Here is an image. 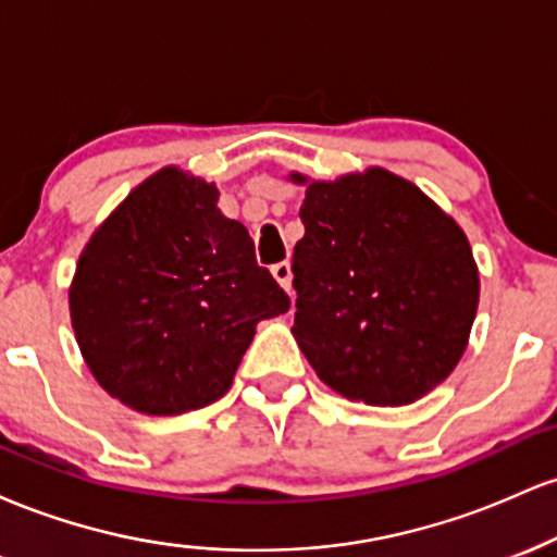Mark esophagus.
Listing matches in <instances>:
<instances>
[{"label":"esophagus","mask_w":557,"mask_h":557,"mask_svg":"<svg viewBox=\"0 0 557 557\" xmlns=\"http://www.w3.org/2000/svg\"><path fill=\"white\" fill-rule=\"evenodd\" d=\"M272 274H274V280H277V283L285 287V290H290V285H293L290 261L283 259V261H277V264H272Z\"/></svg>","instance_id":"1"}]
</instances>
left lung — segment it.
Returning <instances> with one entry per match:
<instances>
[{
  "label": "left lung",
  "instance_id": "obj_1",
  "mask_svg": "<svg viewBox=\"0 0 557 557\" xmlns=\"http://www.w3.org/2000/svg\"><path fill=\"white\" fill-rule=\"evenodd\" d=\"M300 222L293 332L319 380L367 406H406L440 385L479 304L463 230L380 168L311 183Z\"/></svg>",
  "mask_w": 557,
  "mask_h": 557
}]
</instances>
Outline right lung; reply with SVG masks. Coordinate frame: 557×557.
<instances>
[{
  "mask_svg": "<svg viewBox=\"0 0 557 557\" xmlns=\"http://www.w3.org/2000/svg\"><path fill=\"white\" fill-rule=\"evenodd\" d=\"M214 185L168 168L88 240L70 317L96 382L125 406L175 417L220 400L261 319L290 298Z\"/></svg>",
  "mask_w": 557,
  "mask_h": 557,
  "instance_id": "obj_1",
  "label": "right lung"
}]
</instances>
